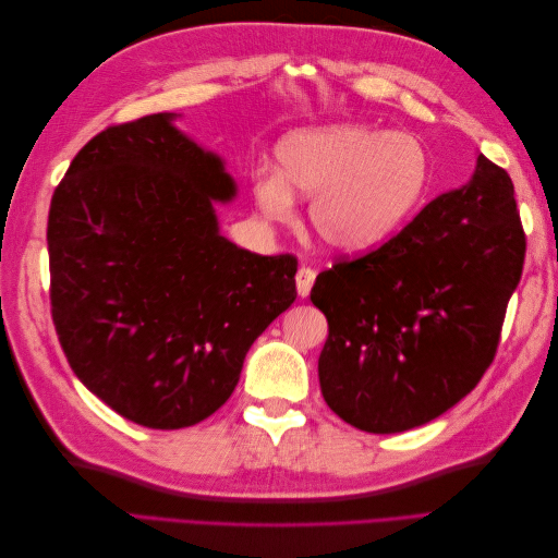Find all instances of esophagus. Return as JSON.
I'll return each instance as SVG.
<instances>
[{"mask_svg": "<svg viewBox=\"0 0 558 558\" xmlns=\"http://www.w3.org/2000/svg\"><path fill=\"white\" fill-rule=\"evenodd\" d=\"M314 279H316V269L305 267V265H302V267L298 269L295 286H298V295H300V298H307V295H310L312 286H314Z\"/></svg>", "mask_w": 558, "mask_h": 558, "instance_id": "obj_1", "label": "esophagus"}]
</instances>
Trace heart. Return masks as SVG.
I'll use <instances>...</instances> for the list:
<instances>
[{
	"label": "heart",
	"mask_w": 558,
	"mask_h": 558,
	"mask_svg": "<svg viewBox=\"0 0 558 558\" xmlns=\"http://www.w3.org/2000/svg\"><path fill=\"white\" fill-rule=\"evenodd\" d=\"M279 170L253 177V197L277 223L295 214V193L312 197L310 223L326 246L344 253L391 238L421 205L430 158L412 134L367 125H330L289 134L277 146Z\"/></svg>",
	"instance_id": "heart-1"
}]
</instances>
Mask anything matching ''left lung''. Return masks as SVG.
Returning a JSON list of instances; mask_svg holds the SVG:
<instances>
[{"label":"left lung","instance_id":"obj_1","mask_svg":"<svg viewBox=\"0 0 558 558\" xmlns=\"http://www.w3.org/2000/svg\"><path fill=\"white\" fill-rule=\"evenodd\" d=\"M526 256L514 183L480 156L396 238L316 277L320 393L347 424L402 433L445 414L494 363Z\"/></svg>","mask_w":558,"mask_h":558}]
</instances>
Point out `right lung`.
<instances>
[{
    "label": "right lung",
    "mask_w": 558,
    "mask_h": 558,
    "mask_svg": "<svg viewBox=\"0 0 558 558\" xmlns=\"http://www.w3.org/2000/svg\"><path fill=\"white\" fill-rule=\"evenodd\" d=\"M174 113L109 125L74 156L48 211L50 314L74 375L134 424L195 426L232 396L246 351L293 305L295 256L218 232L234 197Z\"/></svg>",
    "instance_id": "right-lung-1"
}]
</instances>
